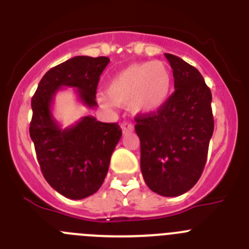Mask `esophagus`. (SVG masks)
I'll list each match as a JSON object with an SVG mask.
<instances>
[{
	"label": "esophagus",
	"mask_w": 249,
	"mask_h": 249,
	"mask_svg": "<svg viewBox=\"0 0 249 249\" xmlns=\"http://www.w3.org/2000/svg\"><path fill=\"white\" fill-rule=\"evenodd\" d=\"M121 128H122L123 133H128V132L133 131V124L129 122H123L122 124H121Z\"/></svg>",
	"instance_id": "1"
}]
</instances>
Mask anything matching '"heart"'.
I'll return each mask as SVG.
<instances>
[{
    "instance_id": "b5f03b06",
    "label": "heart",
    "mask_w": 249,
    "mask_h": 249,
    "mask_svg": "<svg viewBox=\"0 0 249 249\" xmlns=\"http://www.w3.org/2000/svg\"><path fill=\"white\" fill-rule=\"evenodd\" d=\"M172 73L160 61L133 63L118 72L107 86V96H100L103 106L129 105L136 114H152L168 101Z\"/></svg>"
}]
</instances>
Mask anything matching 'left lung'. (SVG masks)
Listing matches in <instances>:
<instances>
[{
	"instance_id": "left-lung-1",
	"label": "left lung",
	"mask_w": 249,
	"mask_h": 249,
	"mask_svg": "<svg viewBox=\"0 0 249 249\" xmlns=\"http://www.w3.org/2000/svg\"><path fill=\"white\" fill-rule=\"evenodd\" d=\"M173 70L175 92L152 114L136 116L141 171L153 192L177 197L201 177L214 129L212 93L197 68L164 53Z\"/></svg>"
}]
</instances>
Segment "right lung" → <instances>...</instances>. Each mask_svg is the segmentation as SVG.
Instances as JSON below:
<instances>
[{"mask_svg":"<svg viewBox=\"0 0 249 249\" xmlns=\"http://www.w3.org/2000/svg\"><path fill=\"white\" fill-rule=\"evenodd\" d=\"M108 57L76 56L46 72L35 92L30 136L43 177L53 190L70 199H82L100 190L112 152L122 136L118 123H103L92 116L61 128L52 103L62 87L76 89L85 106H97L96 91Z\"/></svg>","mask_w":249,"mask_h":249,"instance_id":"add662e5","label":"right lung"}]
</instances>
